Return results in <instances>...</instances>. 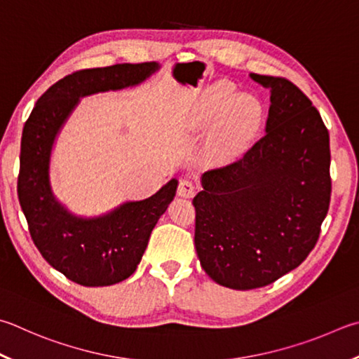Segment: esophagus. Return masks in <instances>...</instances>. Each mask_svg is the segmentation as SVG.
I'll use <instances>...</instances> for the list:
<instances>
[{"mask_svg":"<svg viewBox=\"0 0 359 359\" xmlns=\"http://www.w3.org/2000/svg\"><path fill=\"white\" fill-rule=\"evenodd\" d=\"M194 193H196V188H194L193 182L187 180V179H182L179 182V187H177V194L182 198H193Z\"/></svg>","mask_w":359,"mask_h":359,"instance_id":"esophagus-1","label":"esophagus"}]
</instances>
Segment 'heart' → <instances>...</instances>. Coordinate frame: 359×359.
<instances>
[{
    "mask_svg": "<svg viewBox=\"0 0 359 359\" xmlns=\"http://www.w3.org/2000/svg\"><path fill=\"white\" fill-rule=\"evenodd\" d=\"M199 123H213L205 144L212 163H226L243 151L256 136L262 122V107L256 97L236 95L231 83H218L202 97L198 105Z\"/></svg>",
    "mask_w": 359,
    "mask_h": 359,
    "instance_id": "obj_1",
    "label": "heart"
}]
</instances>
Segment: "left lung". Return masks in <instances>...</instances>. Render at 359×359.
I'll use <instances>...</instances> for the list:
<instances>
[{
  "instance_id": "obj_1",
  "label": "left lung",
  "mask_w": 359,
  "mask_h": 359,
  "mask_svg": "<svg viewBox=\"0 0 359 359\" xmlns=\"http://www.w3.org/2000/svg\"><path fill=\"white\" fill-rule=\"evenodd\" d=\"M270 90L265 135L202 175L194 246L215 283L250 290L303 262L331 199L330 135L312 102L283 76L251 74Z\"/></svg>"
}]
</instances>
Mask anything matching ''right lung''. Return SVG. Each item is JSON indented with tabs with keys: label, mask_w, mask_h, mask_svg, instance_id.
I'll list each match as a JSON object with an SVG mask.
<instances>
[{
	"label": "right lung",
	"mask_w": 359,
	"mask_h": 359,
	"mask_svg": "<svg viewBox=\"0 0 359 359\" xmlns=\"http://www.w3.org/2000/svg\"><path fill=\"white\" fill-rule=\"evenodd\" d=\"M157 69V62H141L76 70L45 90L25 122L17 191L31 238L53 269L80 285H113L133 275L152 229L175 196L177 180L103 217H75L50 187L55 138L80 97L135 86Z\"/></svg>",
	"instance_id": "right-lung-1"
}]
</instances>
